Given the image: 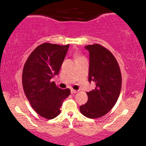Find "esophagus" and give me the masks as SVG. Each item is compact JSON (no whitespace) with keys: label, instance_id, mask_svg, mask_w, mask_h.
I'll use <instances>...</instances> for the list:
<instances>
[{"label":"esophagus","instance_id":"esophagus-1","mask_svg":"<svg viewBox=\"0 0 146 146\" xmlns=\"http://www.w3.org/2000/svg\"><path fill=\"white\" fill-rule=\"evenodd\" d=\"M71 93L72 94H74V93H78V90H74V89H73V88H72V89H71Z\"/></svg>","mask_w":146,"mask_h":146}]
</instances>
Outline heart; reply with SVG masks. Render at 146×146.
I'll return each mask as SVG.
<instances>
[{"instance_id":"1","label":"heart","mask_w":146,"mask_h":146,"mask_svg":"<svg viewBox=\"0 0 146 146\" xmlns=\"http://www.w3.org/2000/svg\"><path fill=\"white\" fill-rule=\"evenodd\" d=\"M82 58H84L82 56H80V55H76V60H80V59H82Z\"/></svg>"}]
</instances>
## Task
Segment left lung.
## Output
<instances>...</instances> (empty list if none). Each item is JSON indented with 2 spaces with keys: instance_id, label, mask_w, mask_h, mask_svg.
<instances>
[{
  "instance_id": "obj_1",
  "label": "left lung",
  "mask_w": 146,
  "mask_h": 146,
  "mask_svg": "<svg viewBox=\"0 0 146 146\" xmlns=\"http://www.w3.org/2000/svg\"><path fill=\"white\" fill-rule=\"evenodd\" d=\"M89 51L88 81L95 89L87 92L88 102L80 106L81 113L90 119L101 117L113 108L121 88V74L117 60L102 45H88Z\"/></svg>"
}]
</instances>
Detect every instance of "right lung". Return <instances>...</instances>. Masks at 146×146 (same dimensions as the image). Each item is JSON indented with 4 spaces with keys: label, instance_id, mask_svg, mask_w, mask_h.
<instances>
[{
    "label": "right lung",
    "instance_id": "right-lung-1",
    "mask_svg": "<svg viewBox=\"0 0 146 146\" xmlns=\"http://www.w3.org/2000/svg\"><path fill=\"white\" fill-rule=\"evenodd\" d=\"M69 44L43 43L35 48L27 60L23 71L25 95L38 115L51 119L60 113L62 102L71 94L61 89L51 79L59 73Z\"/></svg>",
    "mask_w": 146,
    "mask_h": 146
}]
</instances>
